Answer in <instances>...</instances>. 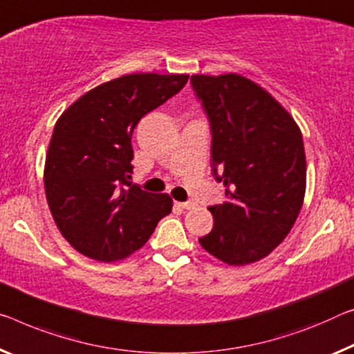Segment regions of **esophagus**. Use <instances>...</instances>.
Listing matches in <instances>:
<instances>
[{
	"label": "esophagus",
	"mask_w": 354,
	"mask_h": 354,
	"mask_svg": "<svg viewBox=\"0 0 354 354\" xmlns=\"http://www.w3.org/2000/svg\"><path fill=\"white\" fill-rule=\"evenodd\" d=\"M176 205H177V207H180V209H193L194 207V203H176Z\"/></svg>",
	"instance_id": "34e87169"
}]
</instances>
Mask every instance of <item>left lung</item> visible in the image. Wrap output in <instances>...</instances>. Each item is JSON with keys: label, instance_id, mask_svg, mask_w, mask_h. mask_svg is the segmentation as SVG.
<instances>
[{"label": "left lung", "instance_id": "left-lung-1", "mask_svg": "<svg viewBox=\"0 0 354 354\" xmlns=\"http://www.w3.org/2000/svg\"><path fill=\"white\" fill-rule=\"evenodd\" d=\"M212 127L214 176L226 203L199 243L227 266L268 257L302 209L307 165L301 128L268 90L241 74L192 75Z\"/></svg>", "mask_w": 354, "mask_h": 354}]
</instances>
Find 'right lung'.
Masks as SVG:
<instances>
[{
    "instance_id": "obj_1",
    "label": "right lung",
    "mask_w": 354,
    "mask_h": 354,
    "mask_svg": "<svg viewBox=\"0 0 354 354\" xmlns=\"http://www.w3.org/2000/svg\"><path fill=\"white\" fill-rule=\"evenodd\" d=\"M188 74H127L75 100L55 123L44 166L48 209L69 245L101 263L145 245L172 198L129 183L131 136L145 113L188 82Z\"/></svg>"
}]
</instances>
